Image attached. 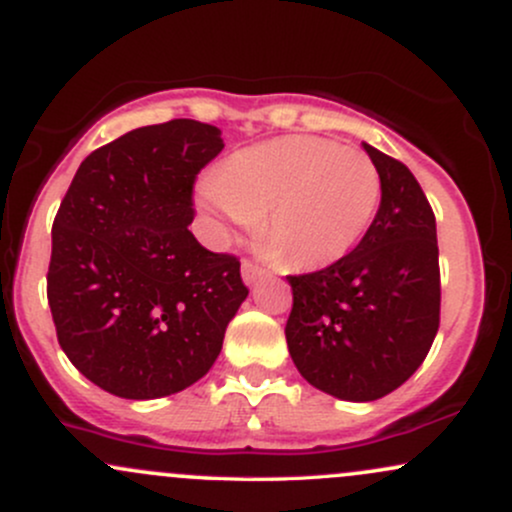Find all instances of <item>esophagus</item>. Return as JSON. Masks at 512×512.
<instances>
[{
	"instance_id": "1",
	"label": "esophagus",
	"mask_w": 512,
	"mask_h": 512,
	"mask_svg": "<svg viewBox=\"0 0 512 512\" xmlns=\"http://www.w3.org/2000/svg\"><path fill=\"white\" fill-rule=\"evenodd\" d=\"M262 276H264L262 264H257L255 260H243V279H245V284H255V281H260Z\"/></svg>"
}]
</instances>
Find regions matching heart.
Wrapping results in <instances>:
<instances>
[{
    "label": "heart",
    "mask_w": 512,
    "mask_h": 512,
    "mask_svg": "<svg viewBox=\"0 0 512 512\" xmlns=\"http://www.w3.org/2000/svg\"><path fill=\"white\" fill-rule=\"evenodd\" d=\"M380 173L366 154L332 139L291 134L248 146L199 187L216 219L260 223L264 252L291 269L330 267L366 236L380 204Z\"/></svg>",
    "instance_id": "1"
}]
</instances>
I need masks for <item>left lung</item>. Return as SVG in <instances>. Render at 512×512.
<instances>
[{"instance_id": "1", "label": "left lung", "mask_w": 512, "mask_h": 512, "mask_svg": "<svg viewBox=\"0 0 512 512\" xmlns=\"http://www.w3.org/2000/svg\"><path fill=\"white\" fill-rule=\"evenodd\" d=\"M383 185L380 209L349 255L289 274L286 344L317 390L373 402L407 383L440 327L436 214L397 158L363 144Z\"/></svg>"}]
</instances>
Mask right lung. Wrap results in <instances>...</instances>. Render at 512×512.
Returning <instances> with one entry per match:
<instances>
[{"label": "right lung", "instance_id": "1", "mask_svg": "<svg viewBox=\"0 0 512 512\" xmlns=\"http://www.w3.org/2000/svg\"><path fill=\"white\" fill-rule=\"evenodd\" d=\"M221 149L219 129L185 117L132 129L84 158L57 209V342L110 395L156 399L195 385L248 296L238 257L187 228L199 170Z\"/></svg>", "mask_w": 512, "mask_h": 512}]
</instances>
